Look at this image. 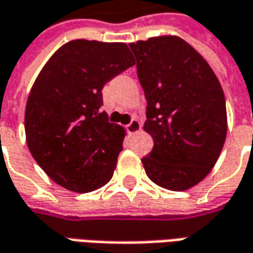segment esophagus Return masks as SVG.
I'll list each match as a JSON object with an SVG mask.
<instances>
[{
	"label": "esophagus",
	"instance_id": "34e87169",
	"mask_svg": "<svg viewBox=\"0 0 253 253\" xmlns=\"http://www.w3.org/2000/svg\"><path fill=\"white\" fill-rule=\"evenodd\" d=\"M140 128H141V125H140V122L137 119H131V122L126 126L128 134H135L137 131H140Z\"/></svg>",
	"mask_w": 253,
	"mask_h": 253
}]
</instances>
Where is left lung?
<instances>
[{
  "instance_id": "8db88e82",
  "label": "left lung",
  "mask_w": 253,
  "mask_h": 253,
  "mask_svg": "<svg viewBox=\"0 0 253 253\" xmlns=\"http://www.w3.org/2000/svg\"><path fill=\"white\" fill-rule=\"evenodd\" d=\"M147 99L144 130L154 140L143 157L147 176L186 190L207 176L227 135L225 98L213 70L185 40L160 36L128 44Z\"/></svg>"
}]
</instances>
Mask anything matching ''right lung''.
I'll use <instances>...</instances> for the list:
<instances>
[{"instance_id": "right-lung-1", "label": "right lung", "mask_w": 253, "mask_h": 253, "mask_svg": "<svg viewBox=\"0 0 253 253\" xmlns=\"http://www.w3.org/2000/svg\"><path fill=\"white\" fill-rule=\"evenodd\" d=\"M134 64L125 43L78 39L40 71L25 110L26 143L57 185L86 193L112 179L126 131L100 110L102 89Z\"/></svg>"}]
</instances>
